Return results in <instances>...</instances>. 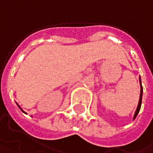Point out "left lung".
<instances>
[{
  "label": "left lung",
  "mask_w": 153,
  "mask_h": 153,
  "mask_svg": "<svg viewBox=\"0 0 153 153\" xmlns=\"http://www.w3.org/2000/svg\"><path fill=\"white\" fill-rule=\"evenodd\" d=\"M139 83H140V88H141V90H140V97H139V102H138L137 108V110H136V111H135V114H134V120L137 118L138 112H139V111H140L141 105H142V98H143V87H142L141 77H139Z\"/></svg>",
  "instance_id": "8db88e82"
}]
</instances>
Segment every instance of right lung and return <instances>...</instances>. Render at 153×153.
<instances>
[{
    "label": "right lung",
    "mask_w": 153,
    "mask_h": 153,
    "mask_svg": "<svg viewBox=\"0 0 153 153\" xmlns=\"http://www.w3.org/2000/svg\"><path fill=\"white\" fill-rule=\"evenodd\" d=\"M16 105H17V104H16ZM17 106L19 107V108H20V110H21V111H23V112H24V113H25V111H23V110H22V108H21V107L19 106V105H17Z\"/></svg>",
    "instance_id": "right-lung-1"
}]
</instances>
